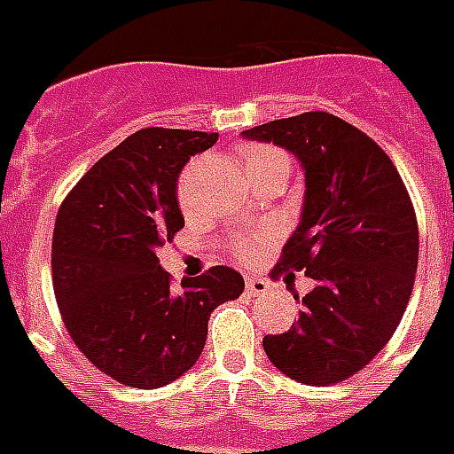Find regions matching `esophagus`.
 I'll return each instance as SVG.
<instances>
[{"label": "esophagus", "instance_id": "1", "mask_svg": "<svg viewBox=\"0 0 454 454\" xmlns=\"http://www.w3.org/2000/svg\"><path fill=\"white\" fill-rule=\"evenodd\" d=\"M270 281L260 277H247L245 278V291L250 295H264L270 294Z\"/></svg>", "mask_w": 454, "mask_h": 454}]
</instances>
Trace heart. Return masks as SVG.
<instances>
[{
  "label": "heart",
  "instance_id": "heart-1",
  "mask_svg": "<svg viewBox=\"0 0 454 454\" xmlns=\"http://www.w3.org/2000/svg\"><path fill=\"white\" fill-rule=\"evenodd\" d=\"M271 159H286L284 153H278L277 149H270V146H247L243 151V166L245 170L250 173L253 168L262 166L264 160H271ZM180 201L187 204V197H184V187L180 190ZM238 254L243 257V260H254L262 250V238L260 236H247L243 238L240 243H238Z\"/></svg>",
  "mask_w": 454,
  "mask_h": 454
}]
</instances>
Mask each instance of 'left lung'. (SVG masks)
I'll return each instance as SVG.
<instances>
[{
	"mask_svg": "<svg viewBox=\"0 0 454 454\" xmlns=\"http://www.w3.org/2000/svg\"><path fill=\"white\" fill-rule=\"evenodd\" d=\"M243 137L301 160L303 211L278 267L315 281L298 322L267 334L262 347L298 382L347 380L380 354L414 288L419 226L409 192L387 153L330 113L274 120Z\"/></svg>",
	"mask_w": 454,
	"mask_h": 454,
	"instance_id": "8db88e82",
	"label": "left lung"
}]
</instances>
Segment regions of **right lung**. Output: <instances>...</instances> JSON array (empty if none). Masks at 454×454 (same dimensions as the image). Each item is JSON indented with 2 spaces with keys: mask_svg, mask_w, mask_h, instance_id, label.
<instances>
[{
  "mask_svg": "<svg viewBox=\"0 0 454 454\" xmlns=\"http://www.w3.org/2000/svg\"><path fill=\"white\" fill-rule=\"evenodd\" d=\"M216 139L139 129L90 168L57 211L52 286L67 332L90 364L127 387H163L190 371L211 312L243 294V277L231 267L170 286L156 257L184 226V163Z\"/></svg>",
  "mask_w": 454,
  "mask_h": 454,
  "instance_id": "1",
  "label": "right lung"
}]
</instances>
